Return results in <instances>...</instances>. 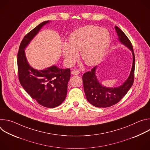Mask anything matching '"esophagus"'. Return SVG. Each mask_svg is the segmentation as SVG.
<instances>
[{
  "label": "esophagus",
  "mask_w": 150,
  "mask_h": 150,
  "mask_svg": "<svg viewBox=\"0 0 150 150\" xmlns=\"http://www.w3.org/2000/svg\"><path fill=\"white\" fill-rule=\"evenodd\" d=\"M71 74H72V75H79V72L78 70H76V69H73V70L71 71Z\"/></svg>",
  "instance_id": "esophagus-1"
}]
</instances>
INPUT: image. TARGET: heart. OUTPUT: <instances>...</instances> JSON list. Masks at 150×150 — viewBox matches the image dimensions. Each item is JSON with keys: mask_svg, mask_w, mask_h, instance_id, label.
<instances>
[{"mask_svg": "<svg viewBox=\"0 0 150 150\" xmlns=\"http://www.w3.org/2000/svg\"><path fill=\"white\" fill-rule=\"evenodd\" d=\"M110 36L105 28L89 25L78 28L69 37V43L64 42L62 53L68 66L73 65L78 59V53L87 65H96L109 46Z\"/></svg>", "mask_w": 150, "mask_h": 150, "instance_id": "heart-1", "label": "heart"}]
</instances>
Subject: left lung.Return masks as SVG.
Listing matches in <instances>:
<instances>
[{
	"label": "left lung",
	"mask_w": 150,
	"mask_h": 150,
	"mask_svg": "<svg viewBox=\"0 0 150 150\" xmlns=\"http://www.w3.org/2000/svg\"><path fill=\"white\" fill-rule=\"evenodd\" d=\"M115 30L119 36V41L132 52V67L127 80L123 85L116 88H108L102 86L96 75V67L90 71L83 74L82 81L85 96L88 101L97 108H108L117 103L126 94L134 81L135 59L132 45L129 39L119 27L115 26Z\"/></svg>",
	"instance_id": "obj_1"
}]
</instances>
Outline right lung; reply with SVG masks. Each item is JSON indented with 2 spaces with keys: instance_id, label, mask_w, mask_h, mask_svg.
<instances>
[{
  "instance_id": "add662e5",
  "label": "right lung",
  "mask_w": 150,
  "mask_h": 150,
  "mask_svg": "<svg viewBox=\"0 0 150 150\" xmlns=\"http://www.w3.org/2000/svg\"><path fill=\"white\" fill-rule=\"evenodd\" d=\"M48 23L46 21L40 24L21 41L17 55L18 73L21 85L33 99L45 108H54L60 105L67 97L70 69H60L54 65L45 70H35L30 66L24 52L30 41Z\"/></svg>"
}]
</instances>
